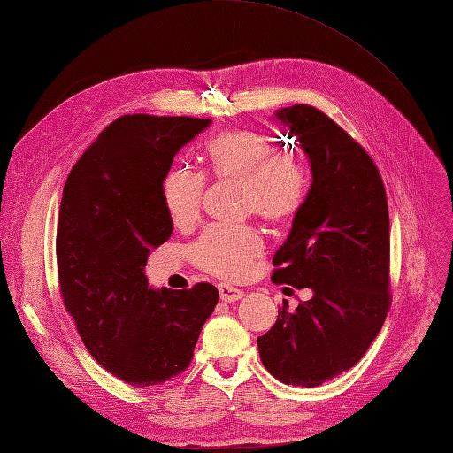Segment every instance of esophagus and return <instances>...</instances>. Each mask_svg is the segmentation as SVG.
Instances as JSON below:
<instances>
[{
    "label": "esophagus",
    "mask_w": 453,
    "mask_h": 453,
    "mask_svg": "<svg viewBox=\"0 0 453 453\" xmlns=\"http://www.w3.org/2000/svg\"><path fill=\"white\" fill-rule=\"evenodd\" d=\"M217 289H219V296H221V300H225V303H236V300L243 296L242 289H236V287L226 285V283H219Z\"/></svg>",
    "instance_id": "1"
}]
</instances>
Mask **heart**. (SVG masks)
<instances>
[{
	"mask_svg": "<svg viewBox=\"0 0 453 453\" xmlns=\"http://www.w3.org/2000/svg\"><path fill=\"white\" fill-rule=\"evenodd\" d=\"M210 172L221 181L245 188V211L268 225H285L303 208L310 172L298 153L280 149L268 135L255 130H228L208 145ZM205 180L187 168L172 170L162 181V202L172 223L193 226L202 213ZM265 245L258 232L211 226L193 243L190 257L217 278L238 281L251 272Z\"/></svg>",
	"mask_w": 453,
	"mask_h": 453,
	"instance_id": "1",
	"label": "heart"
}]
</instances>
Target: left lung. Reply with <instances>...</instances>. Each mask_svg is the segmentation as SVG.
Returning <instances> with one entry per match:
<instances>
[{
  "label": "left lung",
  "mask_w": 453,
  "mask_h": 453,
  "mask_svg": "<svg viewBox=\"0 0 453 453\" xmlns=\"http://www.w3.org/2000/svg\"><path fill=\"white\" fill-rule=\"evenodd\" d=\"M311 166V187L273 255V283L313 296L278 319L257 346L268 372L315 388L359 363L391 306L389 211L374 160L319 109H278Z\"/></svg>",
  "instance_id": "8db88e82"
}]
</instances>
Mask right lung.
<instances>
[{
  "label": "right lung",
  "instance_id": "right-lung-1",
  "mask_svg": "<svg viewBox=\"0 0 453 453\" xmlns=\"http://www.w3.org/2000/svg\"><path fill=\"white\" fill-rule=\"evenodd\" d=\"M210 119L125 115L111 122L67 175L57 232L64 306L85 348L134 388L160 386L193 359L219 291L153 289L147 257L173 223L162 181L173 157Z\"/></svg>",
  "mask_w": 453,
  "mask_h": 453
}]
</instances>
